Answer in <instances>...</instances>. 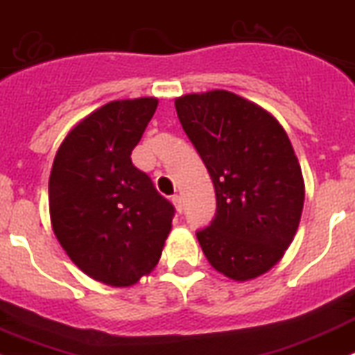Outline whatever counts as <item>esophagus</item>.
Returning <instances> with one entry per match:
<instances>
[{
	"instance_id": "1",
	"label": "esophagus",
	"mask_w": 355,
	"mask_h": 355,
	"mask_svg": "<svg viewBox=\"0 0 355 355\" xmlns=\"http://www.w3.org/2000/svg\"><path fill=\"white\" fill-rule=\"evenodd\" d=\"M172 202H174L175 210L181 214V211H183V201H181V196H178V193H175V196H172Z\"/></svg>"
}]
</instances>
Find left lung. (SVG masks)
Returning <instances> with one entry per match:
<instances>
[{
    "mask_svg": "<svg viewBox=\"0 0 355 355\" xmlns=\"http://www.w3.org/2000/svg\"><path fill=\"white\" fill-rule=\"evenodd\" d=\"M183 131L207 165L217 199L198 241L224 277L268 272L295 239L305 184L289 136L260 105L215 89L175 98Z\"/></svg>",
    "mask_w": 355,
    "mask_h": 355,
    "instance_id": "obj_1",
    "label": "left lung"
}]
</instances>
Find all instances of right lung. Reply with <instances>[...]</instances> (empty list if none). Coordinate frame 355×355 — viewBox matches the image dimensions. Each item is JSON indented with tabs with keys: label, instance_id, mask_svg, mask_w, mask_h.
I'll return each mask as SVG.
<instances>
[{
	"label": "right lung",
	"instance_id": "add662e5",
	"mask_svg": "<svg viewBox=\"0 0 355 355\" xmlns=\"http://www.w3.org/2000/svg\"><path fill=\"white\" fill-rule=\"evenodd\" d=\"M157 98L114 100L68 132L48 183L51 228L93 280L132 286L156 268L174 207L131 162Z\"/></svg>",
	"mask_w": 355,
	"mask_h": 355
}]
</instances>
